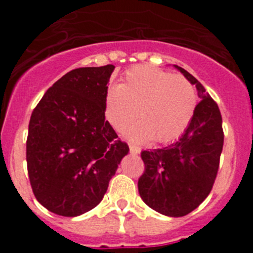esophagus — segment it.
Instances as JSON below:
<instances>
[{
  "mask_svg": "<svg viewBox=\"0 0 253 253\" xmlns=\"http://www.w3.org/2000/svg\"><path fill=\"white\" fill-rule=\"evenodd\" d=\"M129 149H130V153H133V154L140 153V148H139V147L134 146V144H129Z\"/></svg>",
  "mask_w": 253,
  "mask_h": 253,
  "instance_id": "1",
  "label": "esophagus"
}]
</instances>
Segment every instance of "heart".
<instances>
[{"label":"heart","mask_w":253,"mask_h":253,"mask_svg":"<svg viewBox=\"0 0 253 253\" xmlns=\"http://www.w3.org/2000/svg\"><path fill=\"white\" fill-rule=\"evenodd\" d=\"M198 104L195 87L184 76L153 68L130 69L119 86L107 90L104 114L116 131H123L137 119L128 131L138 142L175 140L187 128Z\"/></svg>","instance_id":"b5f03b06"}]
</instances>
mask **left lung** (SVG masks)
I'll list each match as a JSON object with an SVG mask.
<instances>
[{"instance_id":"obj_1","label":"left lung","mask_w":253,"mask_h":253,"mask_svg":"<svg viewBox=\"0 0 253 253\" xmlns=\"http://www.w3.org/2000/svg\"><path fill=\"white\" fill-rule=\"evenodd\" d=\"M175 67L195 84L202 100L177 142L142 152L144 172L138 180V190L143 202L158 213L184 216L202 204L211 191L224 133L216 102L193 75Z\"/></svg>"}]
</instances>
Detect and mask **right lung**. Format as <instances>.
Listing matches in <instances>:
<instances>
[{
  "instance_id": "add662e5",
  "label": "right lung",
  "mask_w": 253,
  "mask_h": 253,
  "mask_svg": "<svg viewBox=\"0 0 253 253\" xmlns=\"http://www.w3.org/2000/svg\"><path fill=\"white\" fill-rule=\"evenodd\" d=\"M115 67H84L59 78L31 114L26 162L31 189L62 216L93 209L129 147L105 120L107 84Z\"/></svg>"
}]
</instances>
